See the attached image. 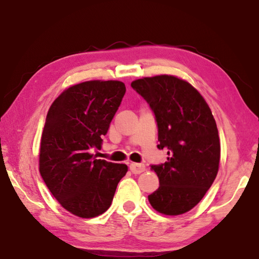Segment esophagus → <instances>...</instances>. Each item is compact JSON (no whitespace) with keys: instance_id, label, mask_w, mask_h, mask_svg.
Segmentation results:
<instances>
[{"instance_id":"34e87169","label":"esophagus","mask_w":259,"mask_h":259,"mask_svg":"<svg viewBox=\"0 0 259 259\" xmlns=\"http://www.w3.org/2000/svg\"><path fill=\"white\" fill-rule=\"evenodd\" d=\"M146 170V166L144 164H139V163H131L130 164V171L134 173V175H140Z\"/></svg>"}]
</instances>
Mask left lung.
Segmentation results:
<instances>
[{
  "instance_id": "left-lung-1",
  "label": "left lung",
  "mask_w": 259,
  "mask_h": 259,
  "mask_svg": "<svg viewBox=\"0 0 259 259\" xmlns=\"http://www.w3.org/2000/svg\"><path fill=\"white\" fill-rule=\"evenodd\" d=\"M153 111L158 131V149L167 161L150 165L159 187L148 196L154 209L180 215L203 199L218 175L221 146L219 130L203 96L185 80L156 76L131 82Z\"/></svg>"
}]
</instances>
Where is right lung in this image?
Listing matches in <instances>:
<instances>
[{"instance_id":"obj_1","label":"right lung","mask_w":259,"mask_h":259,"mask_svg":"<svg viewBox=\"0 0 259 259\" xmlns=\"http://www.w3.org/2000/svg\"><path fill=\"white\" fill-rule=\"evenodd\" d=\"M125 94L123 82L93 80L68 88L51 105L40 140L39 172L63 208L95 218L112 204L125 164L97 159L102 137Z\"/></svg>"}]
</instances>
